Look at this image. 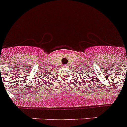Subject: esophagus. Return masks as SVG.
Here are the masks:
<instances>
[{
  "label": "esophagus",
  "mask_w": 127,
  "mask_h": 127,
  "mask_svg": "<svg viewBox=\"0 0 127 127\" xmlns=\"http://www.w3.org/2000/svg\"><path fill=\"white\" fill-rule=\"evenodd\" d=\"M63 67H64V69L67 68V67H68V65H67V64L64 65V66H63Z\"/></svg>",
  "instance_id": "esophagus-1"
}]
</instances>
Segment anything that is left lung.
Listing matches in <instances>:
<instances>
[{
	"instance_id": "obj_1",
	"label": "left lung",
	"mask_w": 127,
	"mask_h": 127,
	"mask_svg": "<svg viewBox=\"0 0 127 127\" xmlns=\"http://www.w3.org/2000/svg\"><path fill=\"white\" fill-rule=\"evenodd\" d=\"M84 76H85V75H84Z\"/></svg>"
}]
</instances>
